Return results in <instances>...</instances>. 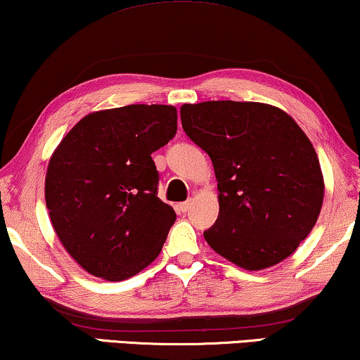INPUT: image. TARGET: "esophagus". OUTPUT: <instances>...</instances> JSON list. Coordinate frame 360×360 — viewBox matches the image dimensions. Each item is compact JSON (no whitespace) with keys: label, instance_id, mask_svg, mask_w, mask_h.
Returning a JSON list of instances; mask_svg holds the SVG:
<instances>
[{"label":"esophagus","instance_id":"1","mask_svg":"<svg viewBox=\"0 0 360 360\" xmlns=\"http://www.w3.org/2000/svg\"><path fill=\"white\" fill-rule=\"evenodd\" d=\"M176 208V211H179V213H186V211H188L190 208H191V201H184V203H179L175 206Z\"/></svg>","mask_w":360,"mask_h":360}]
</instances>
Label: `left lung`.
I'll return each mask as SVG.
<instances>
[{
    "mask_svg": "<svg viewBox=\"0 0 360 360\" xmlns=\"http://www.w3.org/2000/svg\"><path fill=\"white\" fill-rule=\"evenodd\" d=\"M180 117L218 180L219 214L205 231L210 248L252 272L292 255L324 198L316 150L302 127L280 108L254 101L184 105Z\"/></svg>",
    "mask_w": 360,
    "mask_h": 360,
    "instance_id": "8db88e82",
    "label": "left lung"
}]
</instances>
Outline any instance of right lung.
<instances>
[{
  "instance_id": "1",
  "label": "right lung",
  "mask_w": 360,
  "mask_h": 360,
  "mask_svg": "<svg viewBox=\"0 0 360 360\" xmlns=\"http://www.w3.org/2000/svg\"><path fill=\"white\" fill-rule=\"evenodd\" d=\"M175 132V106L129 105L82 117L53 150L46 174L49 216L88 274L121 282L160 254L176 214L157 196L150 154Z\"/></svg>"
}]
</instances>
